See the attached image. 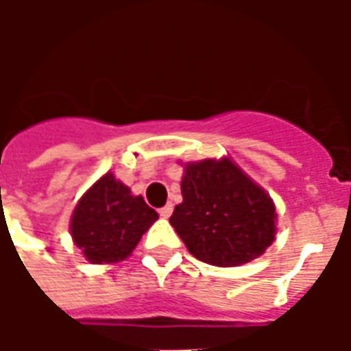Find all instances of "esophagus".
<instances>
[{
    "mask_svg": "<svg viewBox=\"0 0 351 351\" xmlns=\"http://www.w3.org/2000/svg\"><path fill=\"white\" fill-rule=\"evenodd\" d=\"M171 214H173V205L171 203H167V205L160 208V216H163V218H169Z\"/></svg>",
    "mask_w": 351,
    "mask_h": 351,
    "instance_id": "34e87169",
    "label": "esophagus"
}]
</instances>
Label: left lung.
Listing matches in <instances>:
<instances>
[{"label":"left lung","instance_id":"left-lung-1","mask_svg":"<svg viewBox=\"0 0 351 351\" xmlns=\"http://www.w3.org/2000/svg\"><path fill=\"white\" fill-rule=\"evenodd\" d=\"M180 190L182 203L169 221L193 258L237 267L274 241L272 199L228 158L188 163Z\"/></svg>","mask_w":351,"mask_h":351}]
</instances>
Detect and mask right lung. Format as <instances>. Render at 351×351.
<instances>
[{
  "label": "right lung",
  "instance_id": "add662e5",
  "mask_svg": "<svg viewBox=\"0 0 351 351\" xmlns=\"http://www.w3.org/2000/svg\"><path fill=\"white\" fill-rule=\"evenodd\" d=\"M158 213L141 195L107 173L80 197L71 216V237L92 263H116L135 250Z\"/></svg>",
  "mask_w": 351,
  "mask_h": 351
}]
</instances>
